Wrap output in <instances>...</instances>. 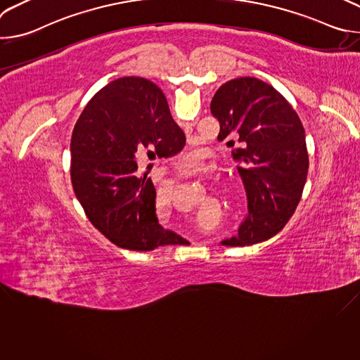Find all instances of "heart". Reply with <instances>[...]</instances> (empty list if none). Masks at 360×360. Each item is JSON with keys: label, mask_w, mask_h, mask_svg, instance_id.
<instances>
[{"label": "heart", "mask_w": 360, "mask_h": 360, "mask_svg": "<svg viewBox=\"0 0 360 360\" xmlns=\"http://www.w3.org/2000/svg\"><path fill=\"white\" fill-rule=\"evenodd\" d=\"M196 161L191 157H185L181 162H179V169L184 174H189L196 168ZM171 195L172 191L169 186H164L160 188L157 192V198H155V203H157V210L160 212H167L171 208Z\"/></svg>", "instance_id": "1"}]
</instances>
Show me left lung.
<instances>
[{"label":"left lung","instance_id":"8db88e82","mask_svg":"<svg viewBox=\"0 0 360 360\" xmlns=\"http://www.w3.org/2000/svg\"><path fill=\"white\" fill-rule=\"evenodd\" d=\"M211 112L221 125L218 141L235 135L242 143L232 155L248 199V217L222 245L264 242L282 231L300 200L309 168L303 125L283 95L253 77L225 82Z\"/></svg>","mask_w":360,"mask_h":360}]
</instances>
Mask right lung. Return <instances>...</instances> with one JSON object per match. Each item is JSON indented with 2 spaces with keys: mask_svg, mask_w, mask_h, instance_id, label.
Masks as SVG:
<instances>
[{
  "mask_svg": "<svg viewBox=\"0 0 360 360\" xmlns=\"http://www.w3.org/2000/svg\"><path fill=\"white\" fill-rule=\"evenodd\" d=\"M185 134L152 81L118 78L99 89L79 115L71 138V181L91 224L120 248L152 250L182 240L155 214V186L138 158L176 155Z\"/></svg>",
  "mask_w": 360,
  "mask_h": 360,
  "instance_id": "1",
  "label": "right lung"
}]
</instances>
